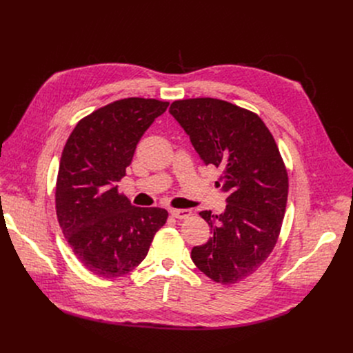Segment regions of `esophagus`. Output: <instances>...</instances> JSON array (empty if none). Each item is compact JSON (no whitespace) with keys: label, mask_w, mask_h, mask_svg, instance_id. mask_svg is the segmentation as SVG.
Listing matches in <instances>:
<instances>
[{"label":"esophagus","mask_w":353,"mask_h":353,"mask_svg":"<svg viewBox=\"0 0 353 353\" xmlns=\"http://www.w3.org/2000/svg\"><path fill=\"white\" fill-rule=\"evenodd\" d=\"M169 212H170L172 216H174L177 219H187V218L191 216V211L190 210H173L172 208Z\"/></svg>","instance_id":"34e87169"}]
</instances>
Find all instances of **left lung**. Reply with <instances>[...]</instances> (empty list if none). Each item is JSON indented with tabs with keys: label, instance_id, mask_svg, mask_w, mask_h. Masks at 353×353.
I'll return each mask as SVG.
<instances>
[{
	"label": "left lung",
	"instance_id": "obj_1",
	"mask_svg": "<svg viewBox=\"0 0 353 353\" xmlns=\"http://www.w3.org/2000/svg\"><path fill=\"white\" fill-rule=\"evenodd\" d=\"M169 112L204 163L222 170L228 192L223 214L199 212L214 236L191 260L215 282H240L268 259L282 228L289 180L276 142L256 113L226 100H176Z\"/></svg>",
	"mask_w": 353,
	"mask_h": 353
}]
</instances>
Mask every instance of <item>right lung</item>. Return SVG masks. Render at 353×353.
I'll return each instance as SVG.
<instances>
[{"label": "right lung", "mask_w": 353, "mask_h": 353, "mask_svg": "<svg viewBox=\"0 0 353 353\" xmlns=\"http://www.w3.org/2000/svg\"><path fill=\"white\" fill-rule=\"evenodd\" d=\"M169 102L127 97L83 117L60 161L56 211L82 265L97 276L128 274L146 257L169 216L163 208L134 207L119 191L137 143Z\"/></svg>", "instance_id": "add662e5"}]
</instances>
